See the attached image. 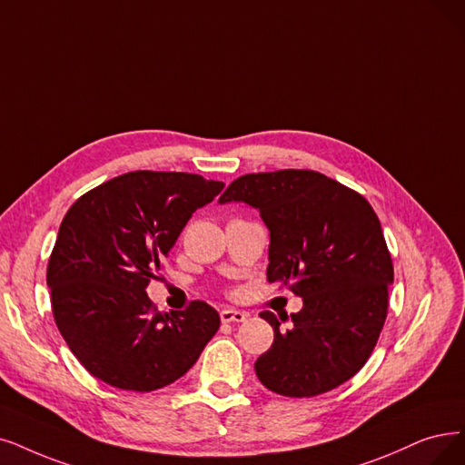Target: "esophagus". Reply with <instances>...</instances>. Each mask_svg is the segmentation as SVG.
I'll use <instances>...</instances> for the list:
<instances>
[{
    "label": "esophagus",
    "instance_id": "obj_1",
    "mask_svg": "<svg viewBox=\"0 0 465 465\" xmlns=\"http://www.w3.org/2000/svg\"><path fill=\"white\" fill-rule=\"evenodd\" d=\"M219 317L223 322H244L248 319V314L244 311H236V309H223L219 312Z\"/></svg>",
    "mask_w": 465,
    "mask_h": 465
}]
</instances>
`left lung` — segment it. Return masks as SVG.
Segmentation results:
<instances>
[{
  "mask_svg": "<svg viewBox=\"0 0 465 465\" xmlns=\"http://www.w3.org/2000/svg\"><path fill=\"white\" fill-rule=\"evenodd\" d=\"M244 202L269 229L267 281L290 286L300 312L263 311L274 341L255 374L284 397H314L355 376L387 317L393 263L380 219L359 193L319 172L238 177L219 203ZM289 328L282 329V322Z\"/></svg>",
  "mask_w": 465,
  "mask_h": 465,
  "instance_id": "left-lung-1",
  "label": "left lung"
}]
</instances>
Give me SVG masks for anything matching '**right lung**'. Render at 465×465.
<instances>
[{
    "label": "right lung",
    "mask_w": 465,
    "mask_h": 465,
    "mask_svg": "<svg viewBox=\"0 0 465 465\" xmlns=\"http://www.w3.org/2000/svg\"><path fill=\"white\" fill-rule=\"evenodd\" d=\"M225 187L194 173L132 172L72 203L49 257L53 317L89 374L154 391L187 374L219 330L206 302L160 312L144 288L198 208Z\"/></svg>",
    "instance_id": "obj_1"
}]
</instances>
